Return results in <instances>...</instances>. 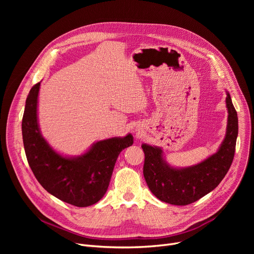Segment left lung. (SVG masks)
Returning a JSON list of instances; mask_svg holds the SVG:
<instances>
[{
  "instance_id": "8db88e82",
  "label": "left lung",
  "mask_w": 254,
  "mask_h": 254,
  "mask_svg": "<svg viewBox=\"0 0 254 254\" xmlns=\"http://www.w3.org/2000/svg\"><path fill=\"white\" fill-rule=\"evenodd\" d=\"M228 127L223 142L216 153L197 165L173 168L163 156L161 147L142 144L145 154L144 178L151 192L161 201L185 206L214 190L226 175L233 163L238 137V115L229 92H226Z\"/></svg>"
}]
</instances>
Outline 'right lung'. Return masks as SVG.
<instances>
[{"instance_id": "obj_1", "label": "right lung", "mask_w": 254, "mask_h": 254, "mask_svg": "<svg viewBox=\"0 0 254 254\" xmlns=\"http://www.w3.org/2000/svg\"><path fill=\"white\" fill-rule=\"evenodd\" d=\"M40 82L35 84L25 101L22 117V139L28 163L36 179L49 193L76 207L98 203L108 190L116 159L131 146L130 134L93 144L84 154L65 157L53 150L40 131L37 105Z\"/></svg>"}]
</instances>
